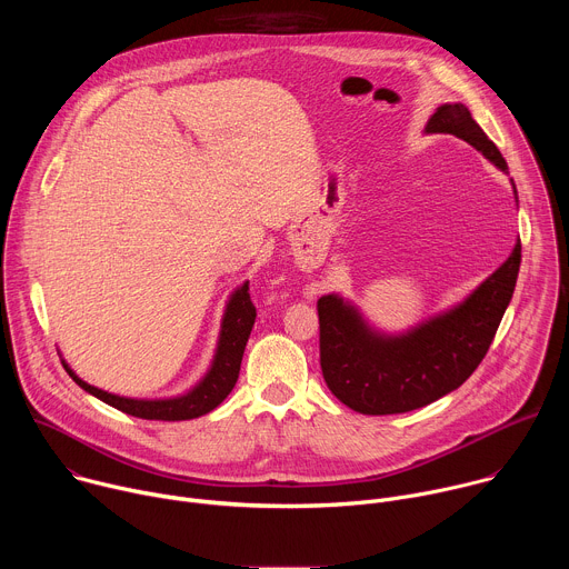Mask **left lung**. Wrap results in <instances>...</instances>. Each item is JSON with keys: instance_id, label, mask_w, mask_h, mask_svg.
<instances>
[{"instance_id": "left-lung-1", "label": "left lung", "mask_w": 569, "mask_h": 569, "mask_svg": "<svg viewBox=\"0 0 569 569\" xmlns=\"http://www.w3.org/2000/svg\"><path fill=\"white\" fill-rule=\"evenodd\" d=\"M426 132L468 141L509 176L502 152L463 103L439 106L428 119ZM520 252L518 240L511 257L463 301L402 333L378 331L353 301L338 292L323 295L317 301L319 360L333 396L353 412L382 417L419 410L461 387L496 338L516 290Z\"/></svg>"}]
</instances>
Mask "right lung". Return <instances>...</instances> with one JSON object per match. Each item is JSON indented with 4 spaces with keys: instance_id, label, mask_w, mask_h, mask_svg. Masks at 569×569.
<instances>
[{
    "instance_id": "add662e5",
    "label": "right lung",
    "mask_w": 569,
    "mask_h": 569,
    "mask_svg": "<svg viewBox=\"0 0 569 569\" xmlns=\"http://www.w3.org/2000/svg\"><path fill=\"white\" fill-rule=\"evenodd\" d=\"M248 281H242L227 299L222 321H220V333L213 360L207 369V373L184 393L171 396V398H130L103 391L83 378H78L76 371L62 360L64 371L71 376V380L86 389L88 393L97 396L99 400L112 405L114 410L126 412L137 419L146 421H191L202 415H209L216 410L218 405L229 396L238 380L242 353H246V345L250 340L257 308L248 292Z\"/></svg>"
}]
</instances>
